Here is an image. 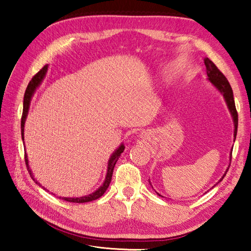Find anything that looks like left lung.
I'll list each match as a JSON object with an SVG mask.
<instances>
[{"instance_id": "1", "label": "left lung", "mask_w": 251, "mask_h": 251, "mask_svg": "<svg viewBox=\"0 0 251 251\" xmlns=\"http://www.w3.org/2000/svg\"><path fill=\"white\" fill-rule=\"evenodd\" d=\"M203 62H205L206 65V73L208 76V82H209L212 86H214L216 90H218V92L224 96L225 101H226L227 107L229 109V112L231 114L232 121H233V126H235V129H233V137L236 139V135H237V128H238V114L236 110V106H235V100H233V93L231 90V86L229 82L227 80V78L225 77V75L220 72L217 66H216L214 63H212L209 58L205 57L203 58ZM232 151V150H231ZM230 160H231V154H230ZM228 171V169H227ZM226 171V173H227ZM226 173L224 174V176L220 178V180L218 182H220L223 180V178L226 176ZM217 182V184H218ZM151 184V181H150ZM216 184V185H217ZM215 185V186H216ZM158 196H161L158 193H157ZM163 197V196H161Z\"/></svg>"}]
</instances>
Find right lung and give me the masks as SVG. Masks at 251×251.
Segmentation results:
<instances>
[{
    "mask_svg": "<svg viewBox=\"0 0 251 251\" xmlns=\"http://www.w3.org/2000/svg\"><path fill=\"white\" fill-rule=\"evenodd\" d=\"M48 69H49V65H45L43 69H42L39 73H37L35 76H33V78L31 79V82L28 83L27 87H26V91H25V94H24V100H23V114H22V121H21V134H22V139L24 141V125H25V121H26V117H27V114H28V109H29V105H31V100L34 95V93H35L36 88L40 86L43 82V79L45 77L46 73H48ZM125 150V146L124 144H121L120 147L117 148V150L113 152L112 155H110L109 159H108V163H107V173H106V177H105V180L100 188H97V190H95L94 193H92L90 195H86V196H82V197H59L63 201H70V202H88V201H95V199H99L100 197H101L104 195V193L106 192V189L108 188V186L110 184V180H112V176H113V171H114V167H115V165L117 163L118 158H120V156L122 155V152L124 151ZM25 163H26V167L28 169V173L31 177L33 178V180L36 182L37 185H40L42 188H44L43 186H42L39 181H37L35 178H34V175L31 169H29V165H28V159H27V155L26 152H25Z\"/></svg>",
    "mask_w": 251,
    "mask_h": 251,
    "instance_id": "add662e5",
    "label": "right lung"
}]
</instances>
